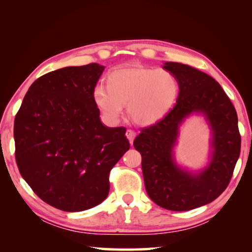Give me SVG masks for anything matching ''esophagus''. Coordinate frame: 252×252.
I'll use <instances>...</instances> for the list:
<instances>
[{
    "mask_svg": "<svg viewBox=\"0 0 252 252\" xmlns=\"http://www.w3.org/2000/svg\"><path fill=\"white\" fill-rule=\"evenodd\" d=\"M126 137L128 138V140H129V143L130 144H133V142H134V139H135V137H136V133L134 130H130V129H128L126 131Z\"/></svg>",
    "mask_w": 252,
    "mask_h": 252,
    "instance_id": "obj_1",
    "label": "esophagus"
}]
</instances>
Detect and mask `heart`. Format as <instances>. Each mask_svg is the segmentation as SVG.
<instances>
[{"label":"heart","mask_w":252,"mask_h":252,"mask_svg":"<svg viewBox=\"0 0 252 252\" xmlns=\"http://www.w3.org/2000/svg\"><path fill=\"white\" fill-rule=\"evenodd\" d=\"M106 83L107 87L94 88L93 101L110 125L119 121L124 105L135 124L155 125L173 109L179 94L177 78L167 69L117 68L108 73Z\"/></svg>","instance_id":"b5f03b06"}]
</instances>
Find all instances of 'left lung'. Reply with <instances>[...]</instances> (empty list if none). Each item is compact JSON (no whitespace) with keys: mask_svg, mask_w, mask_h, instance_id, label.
Returning <instances> with one entry per match:
<instances>
[{"mask_svg":"<svg viewBox=\"0 0 252 252\" xmlns=\"http://www.w3.org/2000/svg\"><path fill=\"white\" fill-rule=\"evenodd\" d=\"M162 68L179 83L176 105L159 123L142 130L134 147L142 155L149 198L165 209L187 211L214 201L227 188L240 155L238 117L222 87L210 75L176 62H166ZM192 114L202 116L211 131L209 161L196 171L179 164L174 152L180 127Z\"/></svg>","mask_w":252,"mask_h":252,"instance_id":"1","label":"left lung"}]
</instances>
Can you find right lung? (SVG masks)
I'll return each mask as SVG.
<instances>
[{"label": "right lung", "instance_id": "1", "mask_svg": "<svg viewBox=\"0 0 252 252\" xmlns=\"http://www.w3.org/2000/svg\"><path fill=\"white\" fill-rule=\"evenodd\" d=\"M105 66H68L30 86L14 121L21 176L46 204L83 211L108 196L109 171L130 145L124 127H107L93 101Z\"/></svg>", "mask_w": 252, "mask_h": 252}]
</instances>
